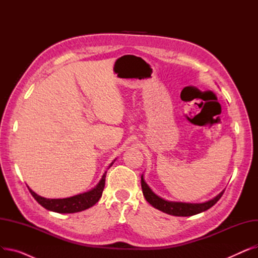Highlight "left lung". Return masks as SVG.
<instances>
[{
	"label": "left lung",
	"instance_id": "1",
	"mask_svg": "<svg viewBox=\"0 0 258 258\" xmlns=\"http://www.w3.org/2000/svg\"><path fill=\"white\" fill-rule=\"evenodd\" d=\"M141 187H142V192L145 200L150 203L153 207H155L160 211H163L167 214L174 215V216H191V215L201 213L203 211H206L209 208H211L215 203L222 198L225 191L223 190L221 194H219L215 198H213L208 202L191 204V203L166 201L164 199L158 197L150 188V186L145 183L143 174L141 175Z\"/></svg>",
	"mask_w": 258,
	"mask_h": 258
}]
</instances>
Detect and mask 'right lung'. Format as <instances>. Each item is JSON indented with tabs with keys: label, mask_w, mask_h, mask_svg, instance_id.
Instances as JSON below:
<instances>
[{
	"label": "right lung",
	"mask_w": 258,
	"mask_h": 258,
	"mask_svg": "<svg viewBox=\"0 0 258 258\" xmlns=\"http://www.w3.org/2000/svg\"><path fill=\"white\" fill-rule=\"evenodd\" d=\"M113 163L114 162H112L110 166H112ZM105 174L106 171L103 173L101 180L96 187H94L92 190L66 199H46L36 195L29 187L28 189L38 204L42 205L47 210L57 213H75L94 206L99 201L105 184Z\"/></svg>",
	"instance_id": "add662e5"
}]
</instances>
